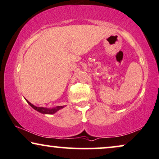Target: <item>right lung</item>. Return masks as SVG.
I'll use <instances>...</instances> for the list:
<instances>
[{
	"instance_id": "right-lung-1",
	"label": "right lung",
	"mask_w": 159,
	"mask_h": 159,
	"mask_svg": "<svg viewBox=\"0 0 159 159\" xmlns=\"http://www.w3.org/2000/svg\"><path fill=\"white\" fill-rule=\"evenodd\" d=\"M26 101L33 109H35V111H37L38 112H39V113H43V114H54L65 107V106H57L56 107H52V108H47V107H36L34 105L32 104V103L30 102L28 100H27V99Z\"/></svg>"
}]
</instances>
